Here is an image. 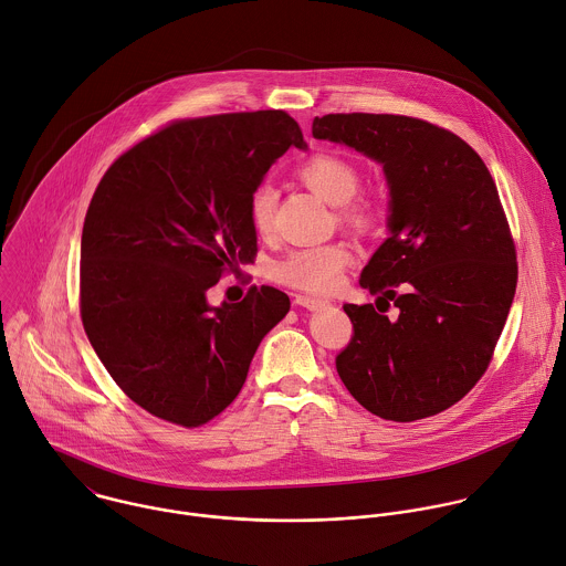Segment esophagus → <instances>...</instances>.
<instances>
[{
  "label": "esophagus",
  "instance_id": "esophagus-1",
  "mask_svg": "<svg viewBox=\"0 0 566 566\" xmlns=\"http://www.w3.org/2000/svg\"><path fill=\"white\" fill-rule=\"evenodd\" d=\"M297 306H304V308H308V311H322V308H326V306H331V302H326V300H317V297H306V295H295V300H293Z\"/></svg>",
  "mask_w": 566,
  "mask_h": 566
}]
</instances>
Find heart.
I'll use <instances>...</instances> for the list:
<instances>
[{"mask_svg": "<svg viewBox=\"0 0 566 566\" xmlns=\"http://www.w3.org/2000/svg\"><path fill=\"white\" fill-rule=\"evenodd\" d=\"M297 177L313 193L339 207L337 218L344 227L364 231L373 227L375 211L368 200H353L359 186L357 166L337 153H315L297 166ZM275 191L260 186L249 200V222L255 233L269 235L275 218ZM353 255L344 242L293 249L273 264V277L304 293H333Z\"/></svg>", "mask_w": 566, "mask_h": 566, "instance_id": "b5f03b06", "label": "heart"}]
</instances>
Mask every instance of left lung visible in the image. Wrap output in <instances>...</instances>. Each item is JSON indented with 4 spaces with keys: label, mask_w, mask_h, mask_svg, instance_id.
<instances>
[{
    "label": "left lung",
    "mask_w": 566,
    "mask_h": 566,
    "mask_svg": "<svg viewBox=\"0 0 566 566\" xmlns=\"http://www.w3.org/2000/svg\"><path fill=\"white\" fill-rule=\"evenodd\" d=\"M313 137L378 159L391 191V238L359 277L378 302L344 306L353 335L335 357L339 378L378 418L438 416L489 368L515 295L495 181L462 137L418 117L331 113L313 119Z\"/></svg>",
    "instance_id": "obj_1"
}]
</instances>
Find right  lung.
<instances>
[{
	"label": "right lung",
	"instance_id": "obj_1",
	"mask_svg": "<svg viewBox=\"0 0 566 566\" xmlns=\"http://www.w3.org/2000/svg\"><path fill=\"white\" fill-rule=\"evenodd\" d=\"M289 146L284 111L175 119L122 153L86 211L80 264L84 331L115 385L144 411L196 429L242 391L289 295L251 286L211 306L207 291L253 262L249 200Z\"/></svg>",
	"mask_w": 566,
	"mask_h": 566
}]
</instances>
